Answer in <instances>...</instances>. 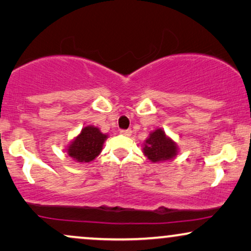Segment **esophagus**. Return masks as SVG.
Returning a JSON list of instances; mask_svg holds the SVG:
<instances>
[{"instance_id": "esophagus-1", "label": "esophagus", "mask_w": 251, "mask_h": 251, "mask_svg": "<svg viewBox=\"0 0 251 251\" xmlns=\"http://www.w3.org/2000/svg\"><path fill=\"white\" fill-rule=\"evenodd\" d=\"M131 130L130 129H128V130H121V131H120V133H121V135H123V136H126V137H129V136H131Z\"/></svg>"}]
</instances>
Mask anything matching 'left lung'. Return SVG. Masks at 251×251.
<instances>
[{
	"label": "left lung",
	"mask_w": 251,
	"mask_h": 251,
	"mask_svg": "<svg viewBox=\"0 0 251 251\" xmlns=\"http://www.w3.org/2000/svg\"><path fill=\"white\" fill-rule=\"evenodd\" d=\"M178 152L177 144L161 128L153 130L143 144L144 155L153 163L173 160Z\"/></svg>",
	"instance_id": "8db88e82"
}]
</instances>
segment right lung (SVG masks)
<instances>
[{"instance_id":"right-lung-1","label":"right lung","mask_w":251,"mask_h":251,"mask_svg":"<svg viewBox=\"0 0 251 251\" xmlns=\"http://www.w3.org/2000/svg\"><path fill=\"white\" fill-rule=\"evenodd\" d=\"M107 135L95 126H85L67 146L66 152L75 162L88 163L94 161L102 150Z\"/></svg>"}]
</instances>
